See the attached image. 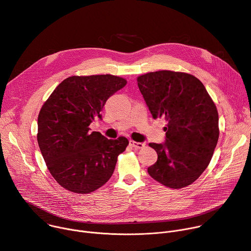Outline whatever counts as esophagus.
I'll return each mask as SVG.
<instances>
[{
    "mask_svg": "<svg viewBox=\"0 0 251 251\" xmlns=\"http://www.w3.org/2000/svg\"><path fill=\"white\" fill-rule=\"evenodd\" d=\"M129 144H130V146H132L133 148H135V149H142V148H144L145 147V144L144 143H141V142H135V141H132V140H130L129 141Z\"/></svg>",
    "mask_w": 251,
    "mask_h": 251,
    "instance_id": "esophagus-1",
    "label": "esophagus"
}]
</instances>
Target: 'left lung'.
<instances>
[{"label": "left lung", "instance_id": "obj_1", "mask_svg": "<svg viewBox=\"0 0 251 251\" xmlns=\"http://www.w3.org/2000/svg\"><path fill=\"white\" fill-rule=\"evenodd\" d=\"M154 119L167 121L165 142L150 143L158 154L148 168L162 185L182 189L208 166L219 140V113L204 85L194 75L160 70L137 78Z\"/></svg>", "mask_w": 251, "mask_h": 251}]
</instances>
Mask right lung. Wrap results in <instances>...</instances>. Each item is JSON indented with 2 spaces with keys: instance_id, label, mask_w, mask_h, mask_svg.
<instances>
[{
  "instance_id": "add662e5",
  "label": "right lung",
  "mask_w": 251,
  "mask_h": 251,
  "mask_svg": "<svg viewBox=\"0 0 251 251\" xmlns=\"http://www.w3.org/2000/svg\"><path fill=\"white\" fill-rule=\"evenodd\" d=\"M127 81L111 75L70 76L53 90L38 118V143L54 180L67 191L88 194L111 177L125 137L107 139L90 132L111 95Z\"/></svg>"
}]
</instances>
